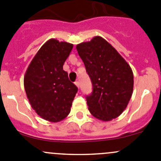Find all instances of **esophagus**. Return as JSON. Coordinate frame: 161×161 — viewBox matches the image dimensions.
Returning <instances> with one entry per match:
<instances>
[{
	"label": "esophagus",
	"mask_w": 161,
	"mask_h": 161,
	"mask_svg": "<svg viewBox=\"0 0 161 161\" xmlns=\"http://www.w3.org/2000/svg\"><path fill=\"white\" fill-rule=\"evenodd\" d=\"M75 86L78 87V88H79V87H80V84H79V82H75Z\"/></svg>",
	"instance_id": "obj_1"
}]
</instances>
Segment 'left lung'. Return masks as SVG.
I'll list each match as a JSON object with an SVG mask.
<instances>
[{
  "label": "left lung",
  "mask_w": 161,
  "mask_h": 161,
  "mask_svg": "<svg viewBox=\"0 0 161 161\" xmlns=\"http://www.w3.org/2000/svg\"><path fill=\"white\" fill-rule=\"evenodd\" d=\"M92 84L86 97L91 114L103 121L121 114L133 92V72L120 53L100 36L76 46Z\"/></svg>",
  "instance_id": "obj_1"
}]
</instances>
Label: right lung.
I'll list each match as a JSON object with an SVG mask.
<instances>
[{"instance_id":"right-lung-1","label":"right lung","mask_w":161,"mask_h":161,"mask_svg":"<svg viewBox=\"0 0 161 161\" xmlns=\"http://www.w3.org/2000/svg\"><path fill=\"white\" fill-rule=\"evenodd\" d=\"M73 44L55 39L47 41L32 60L24 76V87L36 113L50 122L69 115L78 88L63 70Z\"/></svg>"}]
</instances>
